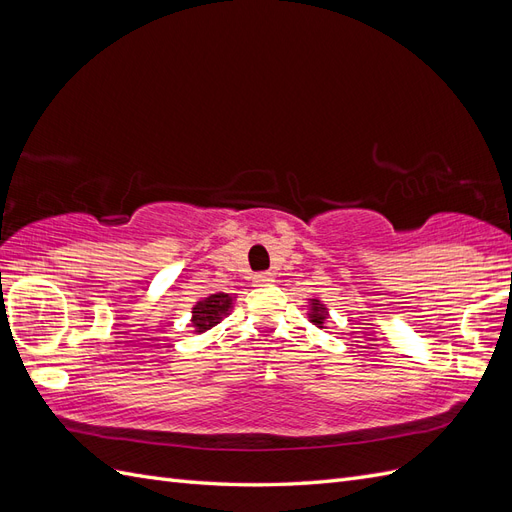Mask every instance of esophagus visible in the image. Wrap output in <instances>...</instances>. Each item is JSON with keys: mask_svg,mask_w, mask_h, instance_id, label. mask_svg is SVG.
Wrapping results in <instances>:
<instances>
[{"mask_svg": "<svg viewBox=\"0 0 512 512\" xmlns=\"http://www.w3.org/2000/svg\"><path fill=\"white\" fill-rule=\"evenodd\" d=\"M275 282V275L273 273H269V271H265V273H256L254 275V280H252V284L254 286H269V284H273Z\"/></svg>", "mask_w": 512, "mask_h": 512, "instance_id": "esophagus-1", "label": "esophagus"}]
</instances>
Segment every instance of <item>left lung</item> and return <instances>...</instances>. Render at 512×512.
<instances>
[{
	"instance_id": "obj_1",
	"label": "left lung",
	"mask_w": 512,
	"mask_h": 512,
	"mask_svg": "<svg viewBox=\"0 0 512 512\" xmlns=\"http://www.w3.org/2000/svg\"><path fill=\"white\" fill-rule=\"evenodd\" d=\"M324 318H327V309H324V305H320V301L312 299V312H309V320H312L316 327H322Z\"/></svg>"
}]
</instances>
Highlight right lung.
Segmentation results:
<instances>
[{
	"instance_id": "right-lung-1",
	"label": "right lung",
	"mask_w": 512,
	"mask_h": 512,
	"mask_svg": "<svg viewBox=\"0 0 512 512\" xmlns=\"http://www.w3.org/2000/svg\"><path fill=\"white\" fill-rule=\"evenodd\" d=\"M232 307V297L230 294L218 292V294H211V297L198 301L192 307V324L196 327V333H203L211 327H215Z\"/></svg>"
}]
</instances>
